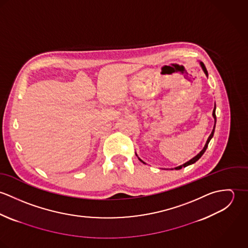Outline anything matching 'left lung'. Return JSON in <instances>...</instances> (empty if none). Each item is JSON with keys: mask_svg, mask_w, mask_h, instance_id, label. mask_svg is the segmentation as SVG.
<instances>
[{"mask_svg": "<svg viewBox=\"0 0 248 248\" xmlns=\"http://www.w3.org/2000/svg\"><path fill=\"white\" fill-rule=\"evenodd\" d=\"M201 65H202V70L203 71L205 72V74L206 75H208V73H207V70H206V68H205V66H204V64L202 63V62H201ZM213 116H214V118H215V125H214V129H213L212 133H211V135L209 136V138H208V140H207V141H206V144H205V146H204V148L202 150V152L199 154V155H197L195 157H193L191 160H189L188 162H186V163H184L183 165H181V166H178L177 168H175L176 170H179V169H181L182 167H186V166H188V165H190V164H193V163H195L196 161H198L201 157H202V155L204 154V152L206 151V149H207V147H208V144H209V142L211 140V139L213 138V136H214V132H215V126H216V121H217V118H216V104H215V107H214V109H213ZM140 161H142L141 159H140ZM143 162V161H142Z\"/></svg>", "mask_w": 248, "mask_h": 248, "instance_id": "1", "label": "left lung"}]
</instances>
